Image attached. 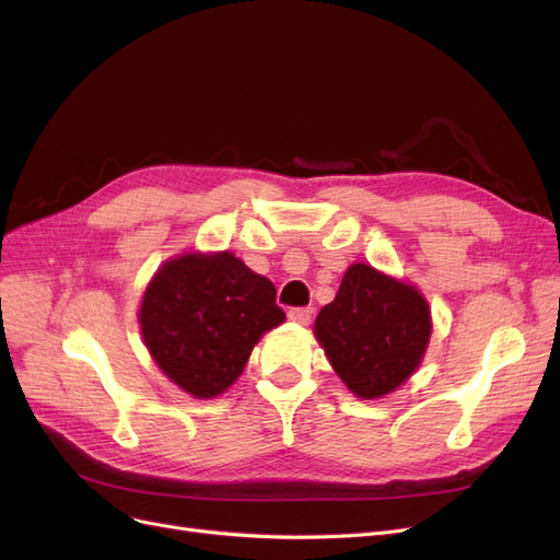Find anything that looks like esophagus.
Returning <instances> with one entry per match:
<instances>
[{"label": "esophagus", "instance_id": "34e87169", "mask_svg": "<svg viewBox=\"0 0 560 560\" xmlns=\"http://www.w3.org/2000/svg\"><path fill=\"white\" fill-rule=\"evenodd\" d=\"M290 319H294V322H299V325H308L311 322V317H313V311L311 308H290Z\"/></svg>", "mask_w": 560, "mask_h": 560}]
</instances>
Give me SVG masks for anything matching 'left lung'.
Returning <instances> with one entry per match:
<instances>
[{
  "label": "left lung",
  "instance_id": "obj_1",
  "mask_svg": "<svg viewBox=\"0 0 560 560\" xmlns=\"http://www.w3.org/2000/svg\"><path fill=\"white\" fill-rule=\"evenodd\" d=\"M432 317L416 287L374 266L352 264L331 303L315 319V336L334 371L362 399L397 389L428 350Z\"/></svg>",
  "mask_w": 560,
  "mask_h": 560
}]
</instances>
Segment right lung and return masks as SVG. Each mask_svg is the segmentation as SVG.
<instances>
[{"mask_svg":"<svg viewBox=\"0 0 560 560\" xmlns=\"http://www.w3.org/2000/svg\"><path fill=\"white\" fill-rule=\"evenodd\" d=\"M282 322L273 282L231 252H191L165 261L140 306V331L151 358L196 399L231 387L254 343Z\"/></svg>","mask_w":560,"mask_h":560,"instance_id":"obj_1","label":"right lung"}]
</instances>
